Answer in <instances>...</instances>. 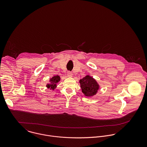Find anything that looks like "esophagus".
Listing matches in <instances>:
<instances>
[{
    "mask_svg": "<svg viewBox=\"0 0 147 147\" xmlns=\"http://www.w3.org/2000/svg\"><path fill=\"white\" fill-rule=\"evenodd\" d=\"M67 75H68V76H69V77H72L73 74H72V73L71 72L68 71V72H67Z\"/></svg>",
    "mask_w": 147,
    "mask_h": 147,
    "instance_id": "1",
    "label": "esophagus"
}]
</instances>
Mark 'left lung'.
<instances>
[{
  "mask_svg": "<svg viewBox=\"0 0 147 147\" xmlns=\"http://www.w3.org/2000/svg\"><path fill=\"white\" fill-rule=\"evenodd\" d=\"M82 92L86 97H92L97 94L100 85L93 77L86 75L79 81Z\"/></svg>",
  "mask_w": 147,
  "mask_h": 147,
  "instance_id": "8db88e82",
  "label": "left lung"
}]
</instances>
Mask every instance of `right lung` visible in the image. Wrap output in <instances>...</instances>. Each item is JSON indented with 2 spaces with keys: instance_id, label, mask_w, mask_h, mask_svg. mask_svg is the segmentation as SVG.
Returning <instances> with one entry per match:
<instances>
[{
  "instance_id": "right-lung-1",
  "label": "right lung",
  "mask_w": 147,
  "mask_h": 147,
  "mask_svg": "<svg viewBox=\"0 0 147 147\" xmlns=\"http://www.w3.org/2000/svg\"><path fill=\"white\" fill-rule=\"evenodd\" d=\"M61 80V78L58 75H56V76H54L53 78H51L49 82H50V83H48L46 85V87L48 89H51V90H54L57 86V83H59Z\"/></svg>"
}]
</instances>
